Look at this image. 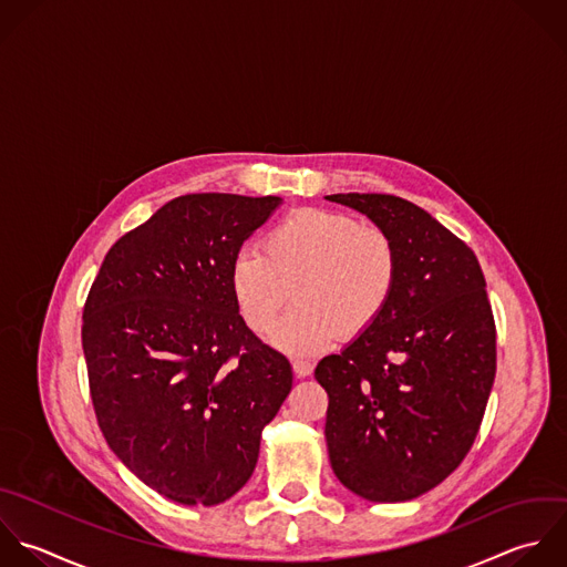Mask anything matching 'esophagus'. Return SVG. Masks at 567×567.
<instances>
[{"label":"esophagus","mask_w":567,"mask_h":567,"mask_svg":"<svg viewBox=\"0 0 567 567\" xmlns=\"http://www.w3.org/2000/svg\"><path fill=\"white\" fill-rule=\"evenodd\" d=\"M293 373L298 378L311 375L313 373V362H309V360H293Z\"/></svg>","instance_id":"1"}]
</instances>
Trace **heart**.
I'll return each mask as SVG.
<instances>
[{
    "label": "heart",
    "instance_id": "obj_1",
    "mask_svg": "<svg viewBox=\"0 0 567 567\" xmlns=\"http://www.w3.org/2000/svg\"><path fill=\"white\" fill-rule=\"evenodd\" d=\"M229 280L236 307L256 333L271 329L293 289L300 307L271 340L291 355H316L340 336L367 333L384 316L400 280V251L380 225L302 207L265 236L262 251H238Z\"/></svg>",
    "mask_w": 567,
    "mask_h": 567
}]
</instances>
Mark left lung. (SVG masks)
<instances>
[{
	"label": "left lung",
	"mask_w": 567,
	"mask_h": 567,
	"mask_svg": "<svg viewBox=\"0 0 567 567\" xmlns=\"http://www.w3.org/2000/svg\"><path fill=\"white\" fill-rule=\"evenodd\" d=\"M384 227L400 280L384 316L316 367L336 477L375 504L415 499L468 455L497 371V329L475 251L391 194H331Z\"/></svg>",
	"instance_id": "8db88e82"
}]
</instances>
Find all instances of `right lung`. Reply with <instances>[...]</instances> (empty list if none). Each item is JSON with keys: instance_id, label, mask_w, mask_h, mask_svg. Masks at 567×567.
Here are the masks:
<instances>
[{"instance_id": "right-lung-1", "label": "right lung", "mask_w": 567, "mask_h": 567, "mask_svg": "<svg viewBox=\"0 0 567 567\" xmlns=\"http://www.w3.org/2000/svg\"><path fill=\"white\" fill-rule=\"evenodd\" d=\"M278 196L187 194L121 236L83 305L99 429L152 491L216 506L251 477L291 391L289 360L245 324L231 262Z\"/></svg>"}]
</instances>
